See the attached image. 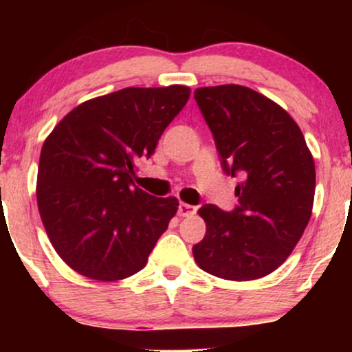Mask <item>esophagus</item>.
Masks as SVG:
<instances>
[{
    "mask_svg": "<svg viewBox=\"0 0 352 352\" xmlns=\"http://www.w3.org/2000/svg\"><path fill=\"white\" fill-rule=\"evenodd\" d=\"M195 213H197V207L180 201V205H179V215L180 217H192V215H195Z\"/></svg>",
    "mask_w": 352,
    "mask_h": 352,
    "instance_id": "34e87169",
    "label": "esophagus"
}]
</instances>
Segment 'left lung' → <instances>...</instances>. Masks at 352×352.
I'll return each mask as SVG.
<instances>
[{"instance_id":"left-lung-1","label":"left lung","mask_w":352,"mask_h":352,"mask_svg":"<svg viewBox=\"0 0 352 352\" xmlns=\"http://www.w3.org/2000/svg\"><path fill=\"white\" fill-rule=\"evenodd\" d=\"M225 173L240 175L238 207L204 205V240L192 248L213 276L250 281L273 273L292 254L313 212L316 170L301 129L285 109L253 89H195Z\"/></svg>"}]
</instances>
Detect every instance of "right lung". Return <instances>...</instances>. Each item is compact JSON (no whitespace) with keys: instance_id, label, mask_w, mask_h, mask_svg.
<instances>
[{"instance_id":"add662e5","label":"right lung","mask_w":352,"mask_h":352,"mask_svg":"<svg viewBox=\"0 0 352 352\" xmlns=\"http://www.w3.org/2000/svg\"><path fill=\"white\" fill-rule=\"evenodd\" d=\"M188 98L187 86L120 89L79 104L44 140L36 185L39 215L74 272L117 281L147 263L179 200L135 187V162L155 152Z\"/></svg>"}]
</instances>
